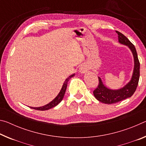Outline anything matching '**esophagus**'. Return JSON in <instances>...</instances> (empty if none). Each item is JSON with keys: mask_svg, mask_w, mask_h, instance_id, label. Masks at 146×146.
Instances as JSON below:
<instances>
[{"mask_svg": "<svg viewBox=\"0 0 146 146\" xmlns=\"http://www.w3.org/2000/svg\"><path fill=\"white\" fill-rule=\"evenodd\" d=\"M88 71V67L86 64H82L80 68V72L82 73H86Z\"/></svg>", "mask_w": 146, "mask_h": 146, "instance_id": "34e87169", "label": "esophagus"}]
</instances>
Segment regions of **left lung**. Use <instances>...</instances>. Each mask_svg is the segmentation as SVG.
Here are the masks:
<instances>
[{
	"instance_id": "1",
	"label": "left lung",
	"mask_w": 146,
	"mask_h": 146,
	"mask_svg": "<svg viewBox=\"0 0 146 146\" xmlns=\"http://www.w3.org/2000/svg\"><path fill=\"white\" fill-rule=\"evenodd\" d=\"M116 32L118 34L119 42L127 46L131 50L133 56H134L135 67L130 82L123 88L118 90H111L107 88L104 86L101 78L98 77V86L93 91L94 96L98 101L107 104L117 103L131 97L137 90L140 78V62L138 58L137 53L135 46L122 33L118 31H116Z\"/></svg>"
}]
</instances>
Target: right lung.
<instances>
[{
    "mask_svg": "<svg viewBox=\"0 0 146 146\" xmlns=\"http://www.w3.org/2000/svg\"><path fill=\"white\" fill-rule=\"evenodd\" d=\"M74 75H75V74H73V75L70 76L67 79H66V80H65V82H64V84L62 86V88L60 93H58V95L56 96V97L53 101H51V102H49V104H46V106H42V107H39V108H32V107H31V108L34 109V110H39V111H45V110H49V109H51V108H52L53 107H55V106H57L58 104L61 102L62 100L63 99L64 94H65L66 90V88H67V85H68V82L69 79H70L71 77H73Z\"/></svg>",
    "mask_w": 146,
    "mask_h": 146,
    "instance_id": "1",
    "label": "right lung"
}]
</instances>
